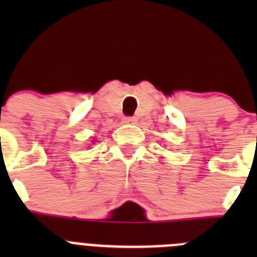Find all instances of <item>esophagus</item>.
Instances as JSON below:
<instances>
[{
    "label": "esophagus",
    "mask_w": 257,
    "mask_h": 257,
    "mask_svg": "<svg viewBox=\"0 0 257 257\" xmlns=\"http://www.w3.org/2000/svg\"><path fill=\"white\" fill-rule=\"evenodd\" d=\"M122 121H123V123H135L136 122V118L135 117H123V119H122Z\"/></svg>",
    "instance_id": "34e87169"
}]
</instances>
